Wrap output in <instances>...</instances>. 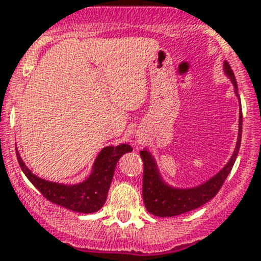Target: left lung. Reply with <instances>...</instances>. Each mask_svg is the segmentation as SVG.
Masks as SVG:
<instances>
[{
  "instance_id": "8db88e82",
  "label": "left lung",
  "mask_w": 261,
  "mask_h": 261,
  "mask_svg": "<svg viewBox=\"0 0 261 261\" xmlns=\"http://www.w3.org/2000/svg\"><path fill=\"white\" fill-rule=\"evenodd\" d=\"M223 72L230 78L235 87V93L240 101V96L238 93V84L236 78L227 62L223 63ZM241 133H243V112L240 110L239 114V136L236 147L233 154L227 164L220 170L211 179H208L199 186L193 188H175L169 186L163 180L159 169L152 155L146 149L141 150L140 156L144 164V175H143V198L146 210L151 215L158 217H174L181 215L198 207L203 206L213 197L218 193L222 187L223 181L226 180L227 175L232 169L235 160L238 158L239 150L241 144Z\"/></svg>"
}]
</instances>
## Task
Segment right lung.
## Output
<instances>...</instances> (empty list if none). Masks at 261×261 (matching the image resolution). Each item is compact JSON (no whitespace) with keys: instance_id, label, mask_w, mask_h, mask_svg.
I'll list each match as a JSON object with an SVG mask.
<instances>
[{"instance_id":"right-lung-1","label":"right lung","mask_w":261,"mask_h":261,"mask_svg":"<svg viewBox=\"0 0 261 261\" xmlns=\"http://www.w3.org/2000/svg\"><path fill=\"white\" fill-rule=\"evenodd\" d=\"M133 151L127 144L106 146L99 151L93 163L92 173L78 184H63L41 179L33 174L16 151L18 164L33 186L50 202L80 213H93L102 208L107 198L118 159L125 152Z\"/></svg>"}]
</instances>
